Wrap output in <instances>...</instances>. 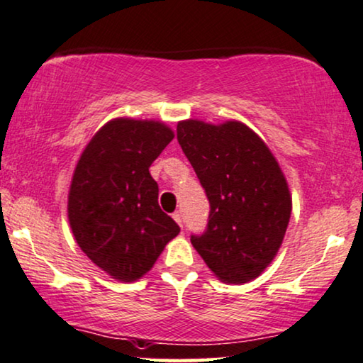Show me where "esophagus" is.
<instances>
[{
    "label": "esophagus",
    "instance_id": "34e87169",
    "mask_svg": "<svg viewBox=\"0 0 363 363\" xmlns=\"http://www.w3.org/2000/svg\"><path fill=\"white\" fill-rule=\"evenodd\" d=\"M172 218H174V220L179 223V227H182V213L181 212H174L172 213Z\"/></svg>",
    "mask_w": 363,
    "mask_h": 363
}]
</instances>
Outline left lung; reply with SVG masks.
I'll return each instance as SVG.
<instances>
[{
    "instance_id": "8db88e82",
    "label": "left lung",
    "mask_w": 363,
    "mask_h": 363,
    "mask_svg": "<svg viewBox=\"0 0 363 363\" xmlns=\"http://www.w3.org/2000/svg\"><path fill=\"white\" fill-rule=\"evenodd\" d=\"M177 141L211 202L207 230L191 242L223 283L258 278L288 228L291 192L277 157L242 121L177 123Z\"/></svg>"
}]
</instances>
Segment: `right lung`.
Here are the masks:
<instances>
[{
	"instance_id": "right-lung-1",
	"label": "right lung",
	"mask_w": 363,
	"mask_h": 363,
	"mask_svg": "<svg viewBox=\"0 0 363 363\" xmlns=\"http://www.w3.org/2000/svg\"><path fill=\"white\" fill-rule=\"evenodd\" d=\"M174 138L162 121L115 118L82 151L67 216L77 245L121 283L146 274L181 228L161 211L150 166Z\"/></svg>"
}]
</instances>
